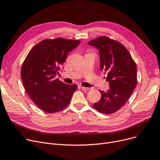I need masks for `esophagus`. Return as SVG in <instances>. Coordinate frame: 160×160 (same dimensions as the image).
<instances>
[{
  "mask_svg": "<svg viewBox=\"0 0 160 160\" xmlns=\"http://www.w3.org/2000/svg\"><path fill=\"white\" fill-rule=\"evenodd\" d=\"M81 89L83 90V91H89L90 89V88H86V87H81Z\"/></svg>",
  "mask_w": 160,
  "mask_h": 160,
  "instance_id": "1",
  "label": "esophagus"
}]
</instances>
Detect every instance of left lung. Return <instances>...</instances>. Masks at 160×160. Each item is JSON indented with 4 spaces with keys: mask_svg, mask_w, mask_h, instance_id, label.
<instances>
[{
    "mask_svg": "<svg viewBox=\"0 0 160 160\" xmlns=\"http://www.w3.org/2000/svg\"><path fill=\"white\" fill-rule=\"evenodd\" d=\"M99 50L100 68L107 74L110 89L104 92L94 108L106 114L121 109L129 100L137 83L136 65L131 54L120 42L102 36L88 42Z\"/></svg>",
    "mask_w": 160,
    "mask_h": 160,
    "instance_id": "1",
    "label": "left lung"
}]
</instances>
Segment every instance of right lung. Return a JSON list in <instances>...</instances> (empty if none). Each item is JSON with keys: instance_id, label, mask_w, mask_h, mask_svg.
Instances as JSON below:
<instances>
[{"instance_id": "obj_1", "label": "right lung", "mask_w": 160, "mask_h": 160, "mask_svg": "<svg viewBox=\"0 0 160 160\" xmlns=\"http://www.w3.org/2000/svg\"><path fill=\"white\" fill-rule=\"evenodd\" d=\"M80 41L63 38L45 39L32 48L21 69L26 92L37 107L48 113L59 112L69 104L75 84H66L55 78L68 53Z\"/></svg>"}]
</instances>
